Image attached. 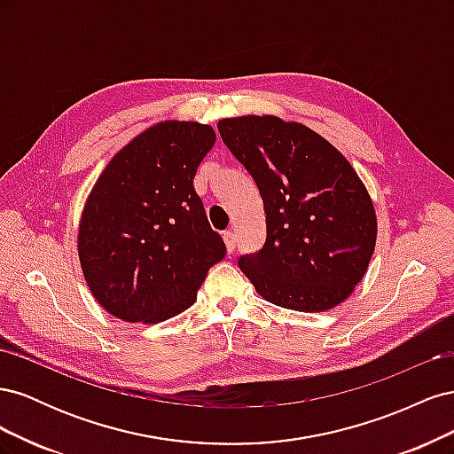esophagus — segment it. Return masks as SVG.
I'll list each match as a JSON object with an SVG mask.
<instances>
[{
    "instance_id": "esophagus-1",
    "label": "esophagus",
    "mask_w": 454,
    "mask_h": 454,
    "mask_svg": "<svg viewBox=\"0 0 454 454\" xmlns=\"http://www.w3.org/2000/svg\"><path fill=\"white\" fill-rule=\"evenodd\" d=\"M223 240H225V246H227V252H229V254L235 252V246H237L235 232H232V231H225V232H223Z\"/></svg>"
}]
</instances>
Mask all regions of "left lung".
I'll use <instances>...</instances> for the list:
<instances>
[{"label": "left lung", "instance_id": "1", "mask_svg": "<svg viewBox=\"0 0 454 454\" xmlns=\"http://www.w3.org/2000/svg\"><path fill=\"white\" fill-rule=\"evenodd\" d=\"M217 130L265 206L263 248L239 259L255 292L299 312L342 303L377 240L373 202L350 162L309 127L272 115L222 119Z\"/></svg>", "mask_w": 454, "mask_h": 454}]
</instances>
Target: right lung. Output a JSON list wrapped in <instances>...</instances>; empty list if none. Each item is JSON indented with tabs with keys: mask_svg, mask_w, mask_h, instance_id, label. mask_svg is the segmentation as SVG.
<instances>
[{
	"mask_svg": "<svg viewBox=\"0 0 454 454\" xmlns=\"http://www.w3.org/2000/svg\"><path fill=\"white\" fill-rule=\"evenodd\" d=\"M215 144L208 125L164 121L109 160L79 223V261L96 301L115 318L155 324L195 303L225 257L193 187Z\"/></svg>",
	"mask_w": 454,
	"mask_h": 454,
	"instance_id": "right-lung-1",
	"label": "right lung"
}]
</instances>
